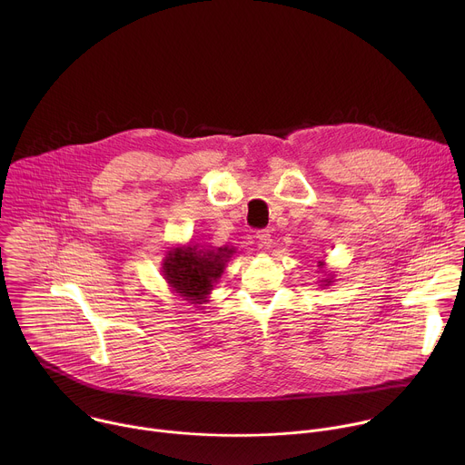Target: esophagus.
<instances>
[{"label": "esophagus", "instance_id": "esophagus-1", "mask_svg": "<svg viewBox=\"0 0 465 465\" xmlns=\"http://www.w3.org/2000/svg\"><path fill=\"white\" fill-rule=\"evenodd\" d=\"M257 242H259V246L261 248H264V250H269L271 246H272V235H271V232L269 230H261V232H257Z\"/></svg>", "mask_w": 465, "mask_h": 465}]
</instances>
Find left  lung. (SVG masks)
I'll use <instances>...</instances> for the list:
<instances>
[{"instance_id": "obj_1", "label": "left lung", "mask_w": 465, "mask_h": 465, "mask_svg": "<svg viewBox=\"0 0 465 465\" xmlns=\"http://www.w3.org/2000/svg\"><path fill=\"white\" fill-rule=\"evenodd\" d=\"M318 267H320V271H323V269H325V262H323V261H318ZM331 283H333V276L327 274V278L322 280V287H327V285H331Z\"/></svg>"}]
</instances>
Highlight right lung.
I'll return each instance as SVG.
<instances>
[{
    "label": "right lung",
    "mask_w": 465,
    "mask_h": 465,
    "mask_svg": "<svg viewBox=\"0 0 465 465\" xmlns=\"http://www.w3.org/2000/svg\"><path fill=\"white\" fill-rule=\"evenodd\" d=\"M235 248L230 246H201L182 244L165 252L162 262V274L174 294L189 303H208L212 291L224 274L228 261L233 257Z\"/></svg>",
    "instance_id": "right-lung-1"
}]
</instances>
